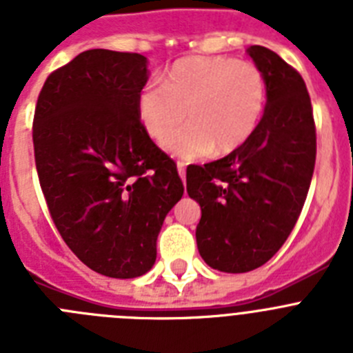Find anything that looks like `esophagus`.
<instances>
[{
	"mask_svg": "<svg viewBox=\"0 0 353 353\" xmlns=\"http://www.w3.org/2000/svg\"><path fill=\"white\" fill-rule=\"evenodd\" d=\"M176 170H179V174L182 176L183 182H185V162H182V161L176 162Z\"/></svg>",
	"mask_w": 353,
	"mask_h": 353,
	"instance_id": "obj_1",
	"label": "esophagus"
}]
</instances>
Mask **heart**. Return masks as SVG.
Masks as SVG:
<instances>
[{
    "instance_id": "heart-1",
    "label": "heart",
    "mask_w": 353,
    "mask_h": 353,
    "mask_svg": "<svg viewBox=\"0 0 353 353\" xmlns=\"http://www.w3.org/2000/svg\"><path fill=\"white\" fill-rule=\"evenodd\" d=\"M267 84L256 63L230 56H192L176 61L161 81H150L138 97V113L154 139L171 136L166 148L192 159L228 154L251 138L261 120Z\"/></svg>"
}]
</instances>
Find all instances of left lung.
Listing matches in <instances>:
<instances>
[{
    "mask_svg": "<svg viewBox=\"0 0 353 353\" xmlns=\"http://www.w3.org/2000/svg\"><path fill=\"white\" fill-rule=\"evenodd\" d=\"M267 84L265 113L232 154L187 168V192L201 207L198 251L221 272H249L285 244L304 207L316 161V127L302 76L281 56L251 46Z\"/></svg>",
    "mask_w": 353,
    "mask_h": 353,
    "instance_id": "left-lung-1",
    "label": "left lung"
}]
</instances>
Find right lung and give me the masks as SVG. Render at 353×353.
Segmentation results:
<instances>
[{"label": "right lung", "instance_id": "obj_1", "mask_svg": "<svg viewBox=\"0 0 353 353\" xmlns=\"http://www.w3.org/2000/svg\"><path fill=\"white\" fill-rule=\"evenodd\" d=\"M146 81L143 54L84 51L49 74L33 117L56 230L86 267L117 279L152 269L164 217L183 194L176 164L139 118Z\"/></svg>", "mask_w": 353, "mask_h": 353}]
</instances>
